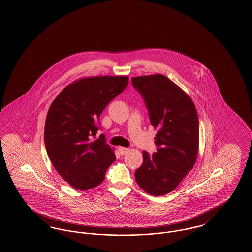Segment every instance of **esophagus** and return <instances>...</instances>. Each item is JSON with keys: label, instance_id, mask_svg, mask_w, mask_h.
<instances>
[{"label": "esophagus", "instance_id": "34e87169", "mask_svg": "<svg viewBox=\"0 0 252 252\" xmlns=\"http://www.w3.org/2000/svg\"><path fill=\"white\" fill-rule=\"evenodd\" d=\"M118 150H119V153H120V155H122V156H123V155H125L127 152L129 151V149L128 148H126V147H119L118 148Z\"/></svg>", "mask_w": 252, "mask_h": 252}]
</instances>
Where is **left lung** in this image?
<instances>
[{"label":"left lung","mask_w":252,"mask_h":252,"mask_svg":"<svg viewBox=\"0 0 252 252\" xmlns=\"http://www.w3.org/2000/svg\"><path fill=\"white\" fill-rule=\"evenodd\" d=\"M142 95L158 150L143 151L144 162L134 173L138 185L149 194L165 195L175 189L197 158L199 120L194 103L181 88L162 74L131 78Z\"/></svg>","instance_id":"left-lung-1"}]
</instances>
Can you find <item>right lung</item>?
<instances>
[{"label": "right lung", "mask_w": 252, "mask_h": 252, "mask_svg": "<svg viewBox=\"0 0 252 252\" xmlns=\"http://www.w3.org/2000/svg\"><path fill=\"white\" fill-rule=\"evenodd\" d=\"M129 84L127 76H95L72 83L58 94L48 111L44 142L57 172L71 186L96 187L115 161L100 129L102 111Z\"/></svg>", "instance_id": "1"}]
</instances>
